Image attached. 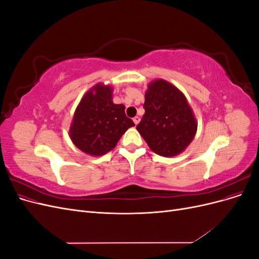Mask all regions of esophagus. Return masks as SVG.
<instances>
[{"mask_svg": "<svg viewBox=\"0 0 259 259\" xmlns=\"http://www.w3.org/2000/svg\"><path fill=\"white\" fill-rule=\"evenodd\" d=\"M133 121H134V123L137 125V124L139 123V121H140V117H139L138 115H136V116L134 117V119H133Z\"/></svg>", "mask_w": 259, "mask_h": 259, "instance_id": "obj_1", "label": "esophagus"}]
</instances>
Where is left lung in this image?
<instances>
[{"mask_svg": "<svg viewBox=\"0 0 259 259\" xmlns=\"http://www.w3.org/2000/svg\"><path fill=\"white\" fill-rule=\"evenodd\" d=\"M145 114L136 126L153 152L175 156L189 146L198 123L192 109L176 86L165 80H154L145 95Z\"/></svg>", "mask_w": 259, "mask_h": 259, "instance_id": "1", "label": "left lung"}]
</instances>
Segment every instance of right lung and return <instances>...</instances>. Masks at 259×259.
Returning a JSON list of instances; mask_svg holds the SVG:
<instances>
[{
	"instance_id": "add662e5",
	"label": "right lung",
	"mask_w": 259,
	"mask_h": 259,
	"mask_svg": "<svg viewBox=\"0 0 259 259\" xmlns=\"http://www.w3.org/2000/svg\"><path fill=\"white\" fill-rule=\"evenodd\" d=\"M112 91L111 86L98 83L75 109L70 138L76 148L90 155L100 156L112 150L124 133L135 126L125 114V106L113 104Z\"/></svg>"
}]
</instances>
